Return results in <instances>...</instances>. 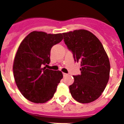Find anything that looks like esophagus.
I'll return each mask as SVG.
<instances>
[{"instance_id": "obj_1", "label": "esophagus", "mask_w": 124, "mask_h": 124, "mask_svg": "<svg viewBox=\"0 0 124 124\" xmlns=\"http://www.w3.org/2000/svg\"><path fill=\"white\" fill-rule=\"evenodd\" d=\"M68 75V74H67V73H63V77H66V76Z\"/></svg>"}]
</instances>
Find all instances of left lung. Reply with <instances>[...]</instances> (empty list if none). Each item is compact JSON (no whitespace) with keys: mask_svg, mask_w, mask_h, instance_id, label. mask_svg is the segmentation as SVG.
<instances>
[{"mask_svg":"<svg viewBox=\"0 0 124 124\" xmlns=\"http://www.w3.org/2000/svg\"><path fill=\"white\" fill-rule=\"evenodd\" d=\"M64 41L73 54L75 62L81 64V74L73 75L74 82L69 87L72 97L80 103L97 100L109 79L110 65L101 41L84 29L63 33Z\"/></svg>","mask_w":124,"mask_h":124,"instance_id":"8db88e82","label":"left lung"}]
</instances>
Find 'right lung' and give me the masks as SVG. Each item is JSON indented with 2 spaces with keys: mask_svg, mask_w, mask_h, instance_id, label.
Returning a JSON list of instances; mask_svg holds the SVG:
<instances>
[{
  "mask_svg": "<svg viewBox=\"0 0 124 124\" xmlns=\"http://www.w3.org/2000/svg\"><path fill=\"white\" fill-rule=\"evenodd\" d=\"M62 39V34L33 31L20 43L14 58L13 73L18 89L29 101L44 103L54 96L62 73L44 66L51 62L52 46Z\"/></svg>",
  "mask_w": 124,
  "mask_h": 124,
  "instance_id": "1",
  "label": "right lung"
}]
</instances>
